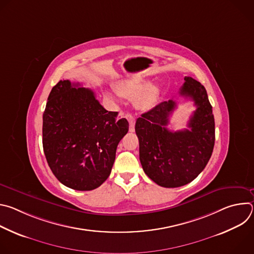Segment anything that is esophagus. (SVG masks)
<instances>
[{
    "label": "esophagus",
    "mask_w": 254,
    "mask_h": 254,
    "mask_svg": "<svg viewBox=\"0 0 254 254\" xmlns=\"http://www.w3.org/2000/svg\"><path fill=\"white\" fill-rule=\"evenodd\" d=\"M126 119L129 123V131H133L134 130V123H135L134 117L132 115H130V114H127L126 115Z\"/></svg>",
    "instance_id": "obj_1"
}]
</instances>
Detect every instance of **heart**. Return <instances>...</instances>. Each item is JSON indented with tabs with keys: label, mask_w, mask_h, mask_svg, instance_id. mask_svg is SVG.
Segmentation results:
<instances>
[{
	"label": "heart",
	"mask_w": 254,
	"mask_h": 254,
	"mask_svg": "<svg viewBox=\"0 0 254 254\" xmlns=\"http://www.w3.org/2000/svg\"><path fill=\"white\" fill-rule=\"evenodd\" d=\"M117 91L120 95L128 98L135 99V103L142 110H149L153 107L158 98L159 89L155 85H150L142 91V84L132 81H120L116 85Z\"/></svg>",
	"instance_id": "1"
}]
</instances>
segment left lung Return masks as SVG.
<instances>
[{"instance_id":"1","label":"left lung","mask_w":254,"mask_h":254,"mask_svg":"<svg viewBox=\"0 0 254 254\" xmlns=\"http://www.w3.org/2000/svg\"><path fill=\"white\" fill-rule=\"evenodd\" d=\"M184 80L179 93L196 106L189 129L167 128L177 107L173 99L161 102L135 122L141 167L156 184L166 188L184 186L197 178L209 162L215 142V122L207 91L192 77Z\"/></svg>"}]
</instances>
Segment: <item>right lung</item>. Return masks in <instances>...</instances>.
<instances>
[{"label":"right lung","mask_w":254,"mask_h":254,"mask_svg":"<svg viewBox=\"0 0 254 254\" xmlns=\"http://www.w3.org/2000/svg\"><path fill=\"white\" fill-rule=\"evenodd\" d=\"M128 123L107 112L94 92L60 80L43 114V150L60 183L78 191L99 187L111 175L120 140Z\"/></svg>","instance_id":"obj_1"}]
</instances>
